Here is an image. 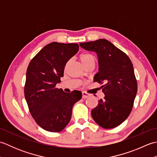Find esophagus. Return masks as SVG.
<instances>
[{
	"instance_id": "1",
	"label": "esophagus",
	"mask_w": 157,
	"mask_h": 157,
	"mask_svg": "<svg viewBox=\"0 0 157 157\" xmlns=\"http://www.w3.org/2000/svg\"><path fill=\"white\" fill-rule=\"evenodd\" d=\"M90 96V94L86 92H82V98H86Z\"/></svg>"
}]
</instances>
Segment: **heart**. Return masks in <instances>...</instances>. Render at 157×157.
I'll use <instances>...</instances> for the list:
<instances>
[{
  "instance_id": "obj_1",
  "label": "heart",
  "mask_w": 157,
  "mask_h": 157,
  "mask_svg": "<svg viewBox=\"0 0 157 157\" xmlns=\"http://www.w3.org/2000/svg\"><path fill=\"white\" fill-rule=\"evenodd\" d=\"M79 59H80V61L82 63V64L84 65V66L89 64V63H95V57L94 55H92L90 53L88 52L82 53V54L79 55Z\"/></svg>"
}]
</instances>
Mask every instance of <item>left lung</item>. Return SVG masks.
<instances>
[{
  "label": "left lung",
  "mask_w": 157,
  "mask_h": 157,
  "mask_svg": "<svg viewBox=\"0 0 157 157\" xmlns=\"http://www.w3.org/2000/svg\"><path fill=\"white\" fill-rule=\"evenodd\" d=\"M82 48L96 52L98 72L94 82L103 84L105 94L92 110L94 121L105 129H112L128 117L138 90L137 80L131 60L125 52L105 39L79 44Z\"/></svg>",
  "instance_id": "obj_1"
}]
</instances>
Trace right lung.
Listing matches in <instances>:
<instances>
[{
    "label": "right lung",
    "instance_id": "add662e5",
    "mask_svg": "<svg viewBox=\"0 0 157 157\" xmlns=\"http://www.w3.org/2000/svg\"><path fill=\"white\" fill-rule=\"evenodd\" d=\"M78 50V44L51 42L29 63L25 98L32 117L48 132L62 131L71 120L73 105L82 98L80 91L67 93L56 88L63 76L67 62Z\"/></svg>",
    "mask_w": 157,
    "mask_h": 157
}]
</instances>
